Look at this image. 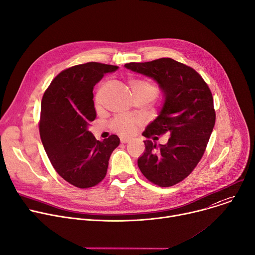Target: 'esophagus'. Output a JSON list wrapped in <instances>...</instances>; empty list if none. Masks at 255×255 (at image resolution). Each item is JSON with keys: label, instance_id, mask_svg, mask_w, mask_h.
I'll list each match as a JSON object with an SVG mask.
<instances>
[{"label": "esophagus", "instance_id": "1", "mask_svg": "<svg viewBox=\"0 0 255 255\" xmlns=\"http://www.w3.org/2000/svg\"><path fill=\"white\" fill-rule=\"evenodd\" d=\"M129 140H130V139H129V138H125V137H124V138L122 137V138H121V139H120L121 143H127V142H129Z\"/></svg>", "mask_w": 255, "mask_h": 255}]
</instances>
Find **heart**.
Masks as SVG:
<instances>
[{
  "mask_svg": "<svg viewBox=\"0 0 255 255\" xmlns=\"http://www.w3.org/2000/svg\"><path fill=\"white\" fill-rule=\"evenodd\" d=\"M133 94L137 100L152 101L158 94V87L153 82L146 79L132 78L128 80ZM138 120L128 116H117L111 122V127L114 131L121 135H130L134 132Z\"/></svg>",
  "mask_w": 255,
  "mask_h": 255,
  "instance_id": "b5f03b06",
  "label": "heart"
}]
</instances>
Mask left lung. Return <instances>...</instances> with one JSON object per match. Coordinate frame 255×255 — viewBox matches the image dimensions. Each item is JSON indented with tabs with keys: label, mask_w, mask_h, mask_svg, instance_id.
I'll return each instance as SVG.
<instances>
[{
	"label": "left lung",
	"mask_w": 255,
	"mask_h": 255,
	"mask_svg": "<svg viewBox=\"0 0 255 255\" xmlns=\"http://www.w3.org/2000/svg\"><path fill=\"white\" fill-rule=\"evenodd\" d=\"M125 67L153 78L164 91V107L142 135L157 140L169 134L168 142L157 146L144 140L145 151L137 164L149 182L173 186L195 169L210 140L216 123L212 91L193 68L171 58L131 62Z\"/></svg>",
	"instance_id": "1"
}]
</instances>
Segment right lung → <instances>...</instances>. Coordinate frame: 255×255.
<instances>
[{
    "instance_id": "add662e5",
    "label": "right lung",
    "mask_w": 255,
    "mask_h": 255,
    "mask_svg": "<svg viewBox=\"0 0 255 255\" xmlns=\"http://www.w3.org/2000/svg\"><path fill=\"white\" fill-rule=\"evenodd\" d=\"M118 68L98 62L67 68L53 79L41 100L38 126L44 150L56 172L81 189L104 180L110 156L120 143L115 134L99 141L88 131L97 117L92 89Z\"/></svg>"
}]
</instances>
